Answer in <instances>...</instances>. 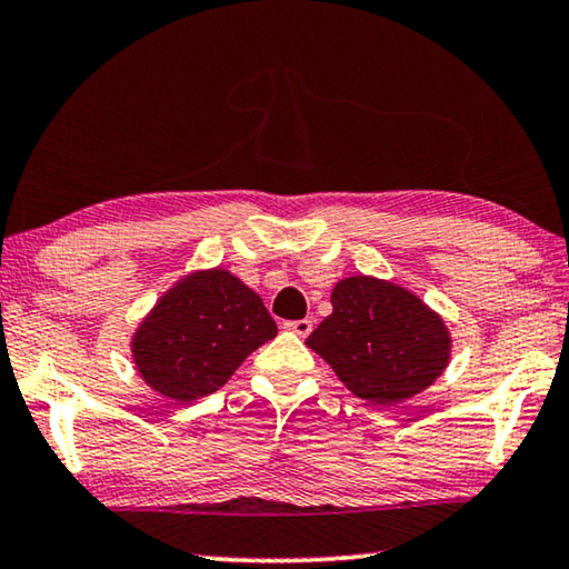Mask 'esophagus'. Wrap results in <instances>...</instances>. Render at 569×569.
<instances>
[{
  "instance_id": "34e87169",
  "label": "esophagus",
  "mask_w": 569,
  "mask_h": 569,
  "mask_svg": "<svg viewBox=\"0 0 569 569\" xmlns=\"http://www.w3.org/2000/svg\"><path fill=\"white\" fill-rule=\"evenodd\" d=\"M286 329L291 331V333H296V336H301V339H306V336L311 333V329H313V321H308V319H301V321H288V323H286Z\"/></svg>"
}]
</instances>
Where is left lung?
<instances>
[{"label": "left lung", "instance_id": "8db88e82", "mask_svg": "<svg viewBox=\"0 0 569 569\" xmlns=\"http://www.w3.org/2000/svg\"><path fill=\"white\" fill-rule=\"evenodd\" d=\"M331 316L306 339L353 397L393 407L435 383L451 359V333L435 308L401 283L341 278Z\"/></svg>", "mask_w": 569, "mask_h": 569}]
</instances>
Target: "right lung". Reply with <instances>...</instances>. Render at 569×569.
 <instances>
[{
  "label": "right lung",
  "instance_id": "add662e5",
  "mask_svg": "<svg viewBox=\"0 0 569 569\" xmlns=\"http://www.w3.org/2000/svg\"><path fill=\"white\" fill-rule=\"evenodd\" d=\"M276 333L261 296L218 266L178 278L134 329L130 351L152 391L190 403L223 387Z\"/></svg>",
  "mask_w": 569,
  "mask_h": 569
}]
</instances>
